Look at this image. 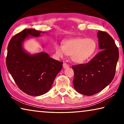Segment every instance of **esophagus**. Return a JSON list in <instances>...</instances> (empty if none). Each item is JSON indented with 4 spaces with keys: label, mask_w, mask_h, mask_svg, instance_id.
<instances>
[{
    "label": "esophagus",
    "mask_w": 124,
    "mask_h": 124,
    "mask_svg": "<svg viewBox=\"0 0 124 124\" xmlns=\"http://www.w3.org/2000/svg\"><path fill=\"white\" fill-rule=\"evenodd\" d=\"M63 67L64 69H68L70 66L69 64L66 63H63Z\"/></svg>",
    "instance_id": "34e87169"
}]
</instances>
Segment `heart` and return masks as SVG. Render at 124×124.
I'll return each instance as SVG.
<instances>
[{"label": "heart", "mask_w": 124, "mask_h": 124, "mask_svg": "<svg viewBox=\"0 0 124 124\" xmlns=\"http://www.w3.org/2000/svg\"><path fill=\"white\" fill-rule=\"evenodd\" d=\"M55 54L63 58L67 55L76 63H83L88 61L95 54L97 43L93 38H77L63 41V45L58 43L54 46Z\"/></svg>", "instance_id": "heart-1"}]
</instances>
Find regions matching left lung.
Listing matches in <instances>:
<instances>
[{
    "mask_svg": "<svg viewBox=\"0 0 124 124\" xmlns=\"http://www.w3.org/2000/svg\"><path fill=\"white\" fill-rule=\"evenodd\" d=\"M97 37L101 51L86 63L72 67L75 89L85 95L99 93L111 83L119 57L118 48L108 33L98 31Z\"/></svg>",
    "mask_w": 124,
    "mask_h": 124,
    "instance_id": "left-lung-1",
    "label": "left lung"
}]
</instances>
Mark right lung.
<instances>
[{
  "mask_svg": "<svg viewBox=\"0 0 124 124\" xmlns=\"http://www.w3.org/2000/svg\"><path fill=\"white\" fill-rule=\"evenodd\" d=\"M46 32L35 29L23 30L10 39L7 48L8 71L18 88L32 96H39L50 89L63 62L50 58L45 52L31 54L23 47L26 39L39 37Z\"/></svg>",
  "mask_w": 124,
  "mask_h": 124,
  "instance_id": "add662e5",
  "label": "right lung"
}]
</instances>
